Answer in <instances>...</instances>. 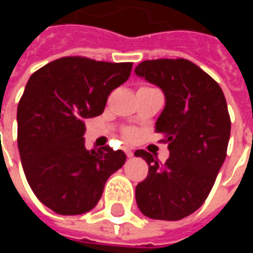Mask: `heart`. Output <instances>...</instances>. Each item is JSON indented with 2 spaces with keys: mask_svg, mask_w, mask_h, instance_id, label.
Wrapping results in <instances>:
<instances>
[{
  "mask_svg": "<svg viewBox=\"0 0 253 253\" xmlns=\"http://www.w3.org/2000/svg\"><path fill=\"white\" fill-rule=\"evenodd\" d=\"M138 100L139 103H156V104H161V90L156 86H145L141 89V92L138 93Z\"/></svg>",
  "mask_w": 253,
  "mask_h": 253,
  "instance_id": "b5f03b06",
  "label": "heart"
}]
</instances>
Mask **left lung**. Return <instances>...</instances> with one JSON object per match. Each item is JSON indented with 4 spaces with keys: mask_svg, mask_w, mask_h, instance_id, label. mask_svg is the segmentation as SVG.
Listing matches in <instances>:
<instances>
[{
    "mask_svg": "<svg viewBox=\"0 0 253 253\" xmlns=\"http://www.w3.org/2000/svg\"><path fill=\"white\" fill-rule=\"evenodd\" d=\"M128 74L122 63L61 58L34 73L17 107V146L39 201L62 215L90 211L126 154L104 137L85 143V121L103 114Z\"/></svg>",
    "mask_w": 253,
    "mask_h": 253,
    "instance_id": "obj_1",
    "label": "left lung"
}]
</instances>
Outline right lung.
<instances>
[{
  "mask_svg": "<svg viewBox=\"0 0 253 253\" xmlns=\"http://www.w3.org/2000/svg\"><path fill=\"white\" fill-rule=\"evenodd\" d=\"M135 74L164 92L156 132L168 145L163 160L157 149L138 154L149 173L135 188V201L146 217L179 221L203 205L225 161L230 137L226 101L218 84L187 59L145 61Z\"/></svg>",
  "mask_w": 253,
  "mask_h": 253,
  "instance_id": "1",
  "label": "right lung"
}]
</instances>
